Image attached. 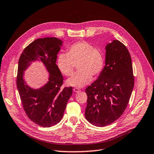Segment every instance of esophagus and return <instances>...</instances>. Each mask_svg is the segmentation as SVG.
<instances>
[{
	"label": "esophagus",
	"mask_w": 154,
	"mask_h": 154,
	"mask_svg": "<svg viewBox=\"0 0 154 154\" xmlns=\"http://www.w3.org/2000/svg\"><path fill=\"white\" fill-rule=\"evenodd\" d=\"M73 92H75V93H79V92L81 91V89L75 88H73Z\"/></svg>",
	"instance_id": "34e87169"
}]
</instances>
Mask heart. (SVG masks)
<instances>
[{
  "mask_svg": "<svg viewBox=\"0 0 154 154\" xmlns=\"http://www.w3.org/2000/svg\"><path fill=\"white\" fill-rule=\"evenodd\" d=\"M78 70L66 83L77 88L86 86L93 80L92 75L97 77L102 72L105 58L101 51L95 48L86 41L73 43L68 48L67 53H61L57 57V65L60 72L66 76L72 75L75 64Z\"/></svg>",
  "mask_w": 154,
  "mask_h": 154,
  "instance_id": "obj_1",
  "label": "heart"
}]
</instances>
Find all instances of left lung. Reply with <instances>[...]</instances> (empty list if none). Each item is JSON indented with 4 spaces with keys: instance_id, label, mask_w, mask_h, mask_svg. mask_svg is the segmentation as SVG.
<instances>
[{
    "instance_id": "1",
    "label": "left lung",
    "mask_w": 154,
    "mask_h": 154,
    "mask_svg": "<svg viewBox=\"0 0 154 154\" xmlns=\"http://www.w3.org/2000/svg\"><path fill=\"white\" fill-rule=\"evenodd\" d=\"M105 50L103 70L86 89L85 117L98 127L109 125L122 115L134 87L132 61L127 48L118 40H113Z\"/></svg>"
}]
</instances>
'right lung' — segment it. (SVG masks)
Segmentation results:
<instances>
[{"instance_id": "right-lung-1", "label": "right lung", "mask_w": 154, "mask_h": 154, "mask_svg": "<svg viewBox=\"0 0 154 154\" xmlns=\"http://www.w3.org/2000/svg\"><path fill=\"white\" fill-rule=\"evenodd\" d=\"M62 44L56 37L37 38L25 48L18 61L16 85L24 110L32 122L44 128L61 120L72 94V87L61 88L63 77L56 64ZM35 60L41 62L49 73L47 83L38 89L30 87L23 77L24 72Z\"/></svg>"}]
</instances>
